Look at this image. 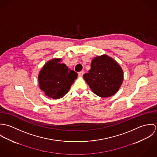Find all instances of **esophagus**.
<instances>
[{
	"mask_svg": "<svg viewBox=\"0 0 157 157\" xmlns=\"http://www.w3.org/2000/svg\"><path fill=\"white\" fill-rule=\"evenodd\" d=\"M84 71H80L79 73H78V75H79V77H82L83 75V74H84Z\"/></svg>",
	"mask_w": 157,
	"mask_h": 157,
	"instance_id": "esophagus-1",
	"label": "esophagus"
}]
</instances>
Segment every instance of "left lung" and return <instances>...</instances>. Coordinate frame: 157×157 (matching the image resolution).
Here are the masks:
<instances>
[{
	"label": "left lung",
	"instance_id": "8db88e82",
	"mask_svg": "<svg viewBox=\"0 0 157 157\" xmlns=\"http://www.w3.org/2000/svg\"><path fill=\"white\" fill-rule=\"evenodd\" d=\"M83 78L95 94L106 98L113 95L120 89L124 74L113 59L103 54L92 59L90 69L83 75Z\"/></svg>",
	"mask_w": 157,
	"mask_h": 157
}]
</instances>
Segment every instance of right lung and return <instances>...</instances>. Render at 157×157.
Masks as SVG:
<instances>
[{"mask_svg": "<svg viewBox=\"0 0 157 157\" xmlns=\"http://www.w3.org/2000/svg\"><path fill=\"white\" fill-rule=\"evenodd\" d=\"M61 60L62 59L54 58L47 62L38 76L40 90L53 99L62 98L77 78V73L61 63Z\"/></svg>", "mask_w": 157, "mask_h": 157, "instance_id": "add662e5", "label": "right lung"}]
</instances>
